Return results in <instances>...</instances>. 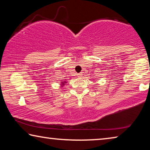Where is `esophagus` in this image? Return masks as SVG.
I'll list each match as a JSON object with an SVG mask.
<instances>
[{"label": "esophagus", "mask_w": 150, "mask_h": 150, "mask_svg": "<svg viewBox=\"0 0 150 150\" xmlns=\"http://www.w3.org/2000/svg\"><path fill=\"white\" fill-rule=\"evenodd\" d=\"M82 73H78L77 74V75H78V77H81V76H82Z\"/></svg>", "instance_id": "esophagus-1"}]
</instances>
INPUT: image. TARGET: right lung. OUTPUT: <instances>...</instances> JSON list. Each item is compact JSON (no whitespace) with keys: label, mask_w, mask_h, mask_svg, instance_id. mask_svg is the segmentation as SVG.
Returning <instances> with one entry per match:
<instances>
[{"label":"right lung","mask_w":150,"mask_h":150,"mask_svg":"<svg viewBox=\"0 0 150 150\" xmlns=\"http://www.w3.org/2000/svg\"><path fill=\"white\" fill-rule=\"evenodd\" d=\"M65 83H66L65 81H62V84H61V85H62V86H63L65 85Z\"/></svg>","instance_id":"right-lung-1"}]
</instances>
